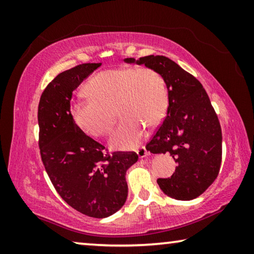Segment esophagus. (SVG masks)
<instances>
[{"label": "esophagus", "instance_id": "esophagus-1", "mask_svg": "<svg viewBox=\"0 0 254 254\" xmlns=\"http://www.w3.org/2000/svg\"><path fill=\"white\" fill-rule=\"evenodd\" d=\"M136 153H137V156H139V158L140 159H142V158H145L149 154V152H148V150L145 149L144 147H141L139 150H137L136 151Z\"/></svg>", "mask_w": 254, "mask_h": 254}]
</instances>
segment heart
I'll return each mask as SVG.
<instances>
[{"instance_id":"b5f03b06","label":"heart","mask_w":254,"mask_h":254,"mask_svg":"<svg viewBox=\"0 0 254 254\" xmlns=\"http://www.w3.org/2000/svg\"><path fill=\"white\" fill-rule=\"evenodd\" d=\"M88 97L70 105L74 123L86 134L100 137L111 131L115 109L121 117L111 136V148L131 150L141 143L145 126L153 127L168 110L166 79L153 68L123 66L98 72L85 85Z\"/></svg>"}]
</instances>
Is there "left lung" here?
Returning <instances> with one entry per match:
<instances>
[{
    "label": "left lung",
    "instance_id": "8db88e82",
    "mask_svg": "<svg viewBox=\"0 0 254 254\" xmlns=\"http://www.w3.org/2000/svg\"><path fill=\"white\" fill-rule=\"evenodd\" d=\"M124 62L153 68L166 79L167 117L145 148L151 153H170L178 163L170 178L157 180L161 190L178 200L196 198L216 179L222 161V130L207 93L194 76L165 56Z\"/></svg>",
    "mask_w": 254,
    "mask_h": 254
}]
</instances>
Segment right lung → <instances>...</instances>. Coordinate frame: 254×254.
Segmentation results:
<instances>
[{"instance_id":"obj_1","label":"right lung","mask_w":254,"mask_h":254,"mask_svg":"<svg viewBox=\"0 0 254 254\" xmlns=\"http://www.w3.org/2000/svg\"><path fill=\"white\" fill-rule=\"evenodd\" d=\"M102 65L81 64L60 72L42 93L38 107L39 147L45 169L60 197L79 213L109 217L126 204L127 169L135 152L104 156V147L72 121V92Z\"/></svg>"}]
</instances>
